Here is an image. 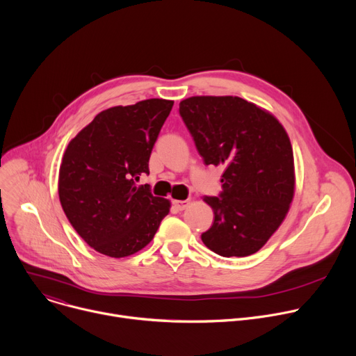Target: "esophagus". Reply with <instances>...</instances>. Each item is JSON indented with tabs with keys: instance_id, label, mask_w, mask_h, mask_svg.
<instances>
[{
	"instance_id": "obj_1",
	"label": "esophagus",
	"mask_w": 356,
	"mask_h": 356,
	"mask_svg": "<svg viewBox=\"0 0 356 356\" xmlns=\"http://www.w3.org/2000/svg\"><path fill=\"white\" fill-rule=\"evenodd\" d=\"M172 204L176 210H184L187 206H188V200H173Z\"/></svg>"
}]
</instances>
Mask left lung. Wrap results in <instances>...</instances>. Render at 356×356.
<instances>
[{
    "label": "left lung",
    "instance_id": "obj_1",
    "mask_svg": "<svg viewBox=\"0 0 356 356\" xmlns=\"http://www.w3.org/2000/svg\"><path fill=\"white\" fill-rule=\"evenodd\" d=\"M179 113L206 165L225 168L204 245L224 258L258 252L284 220L294 194L290 139L268 111L232 95L190 97Z\"/></svg>",
    "mask_w": 356,
    "mask_h": 356
}]
</instances>
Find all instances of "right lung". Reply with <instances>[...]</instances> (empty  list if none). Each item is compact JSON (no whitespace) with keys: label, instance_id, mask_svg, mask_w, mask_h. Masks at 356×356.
I'll return each mask as SVG.
<instances>
[{"label":"right lung","instance_id":"right-lung-1","mask_svg":"<svg viewBox=\"0 0 356 356\" xmlns=\"http://www.w3.org/2000/svg\"><path fill=\"white\" fill-rule=\"evenodd\" d=\"M173 101L150 98L101 111L63 155L62 209L76 232L97 252L124 258L154 239L170 202L147 184L149 158Z\"/></svg>","mask_w":356,"mask_h":356}]
</instances>
